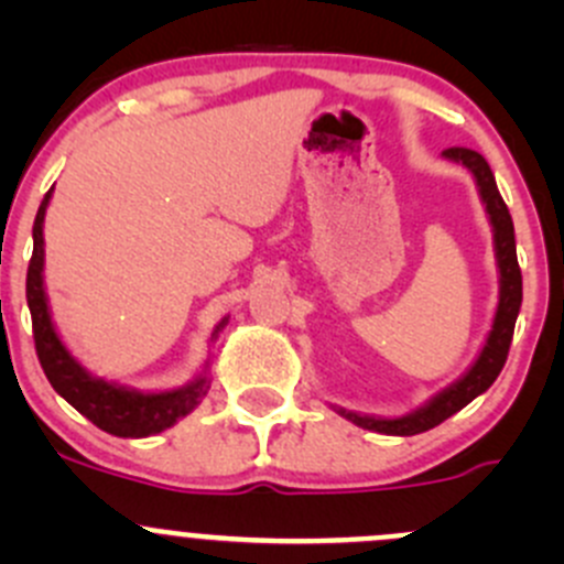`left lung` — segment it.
Here are the masks:
<instances>
[{
  "label": "left lung",
  "mask_w": 564,
  "mask_h": 564,
  "mask_svg": "<svg viewBox=\"0 0 564 564\" xmlns=\"http://www.w3.org/2000/svg\"><path fill=\"white\" fill-rule=\"evenodd\" d=\"M445 155L451 161H460L471 174H475L477 187H480V196L486 202L488 215H491L494 224V242H497V261H499V308L494 316V327L488 333L486 346H482L480 357H477L475 366L466 371L464 379H458L453 388L434 398L429 406L417 409L414 414L398 420H379V417H362V414L340 412L344 417H349L351 423H357L360 429L379 431V434H392V436H414L423 434V431L434 429V425L445 423L447 417L460 412L471 398H477L480 392H486L494 384V379L499 377V371L505 368L508 360L510 340H513L516 318H519L521 308V267L516 259V235H513V218L508 213V204L499 196L497 180H494L491 166H488L486 158L475 150H466V147H451L445 150Z\"/></svg>",
  "instance_id": "8db88e82"
}]
</instances>
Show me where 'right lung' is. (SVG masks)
<instances>
[{
    "mask_svg": "<svg viewBox=\"0 0 564 564\" xmlns=\"http://www.w3.org/2000/svg\"><path fill=\"white\" fill-rule=\"evenodd\" d=\"M48 198L51 191L45 193L43 204L37 209L35 226H32L35 248H32L30 270H26V303H30L32 335H35V351L43 373L48 377L51 388L59 392L70 406H76L84 417L93 420L98 429L108 431V434L130 436V440L161 434L176 420L185 417L187 412H193L196 403L207 395V377H198L185 390L150 392L147 395V392L124 390L104 382V379L89 377L73 360L70 351L62 346L59 335L54 333L48 305H45L43 275H40L43 272V215Z\"/></svg>",
    "mask_w": 564,
    "mask_h": 564,
    "instance_id": "add662e5",
    "label": "right lung"
}]
</instances>
